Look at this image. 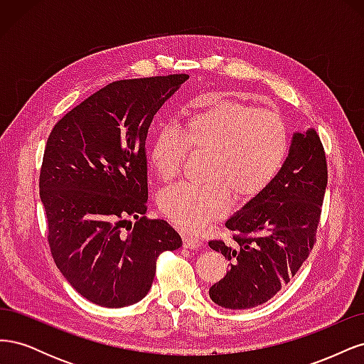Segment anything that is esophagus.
Returning a JSON list of instances; mask_svg holds the SVG:
<instances>
[{
  "instance_id": "obj_1",
  "label": "esophagus",
  "mask_w": 364,
  "mask_h": 364,
  "mask_svg": "<svg viewBox=\"0 0 364 364\" xmlns=\"http://www.w3.org/2000/svg\"><path fill=\"white\" fill-rule=\"evenodd\" d=\"M183 246L188 249H197L202 246V240L199 237H194L191 234H183Z\"/></svg>"
}]
</instances>
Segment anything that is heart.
I'll use <instances>...</instances> for the list:
<instances>
[{
    "label": "heart",
    "instance_id": "heart-1",
    "mask_svg": "<svg viewBox=\"0 0 364 364\" xmlns=\"http://www.w3.org/2000/svg\"><path fill=\"white\" fill-rule=\"evenodd\" d=\"M188 150L206 153V182L179 183L164 191L159 208L176 226L197 232L226 211L230 194L243 202L267 188L287 156L289 136L277 112L206 97L186 117L182 130H158L149 162L161 181L171 182Z\"/></svg>",
    "mask_w": 364,
    "mask_h": 364
}]
</instances>
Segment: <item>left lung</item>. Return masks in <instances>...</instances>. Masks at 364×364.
Instances as JSON below:
<instances>
[{"label": "left lung", "mask_w": 364, "mask_h": 364, "mask_svg": "<svg viewBox=\"0 0 364 364\" xmlns=\"http://www.w3.org/2000/svg\"><path fill=\"white\" fill-rule=\"evenodd\" d=\"M328 182L323 146L314 129L294 132L277 178L230 215L234 243L209 241L229 261L209 297L229 310L258 306L289 284L313 249Z\"/></svg>", "instance_id": "8db88e82"}]
</instances>
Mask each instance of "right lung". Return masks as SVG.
<instances>
[{"label": "right lung", "mask_w": 364, "mask_h": 364, "mask_svg": "<svg viewBox=\"0 0 364 364\" xmlns=\"http://www.w3.org/2000/svg\"><path fill=\"white\" fill-rule=\"evenodd\" d=\"M188 79L173 74L109 83L48 136L39 190L50 249L65 279L97 305L139 302L151 287L159 253L182 246L165 220L144 217L146 138L153 117Z\"/></svg>", "instance_id": "add662e5"}]
</instances>
